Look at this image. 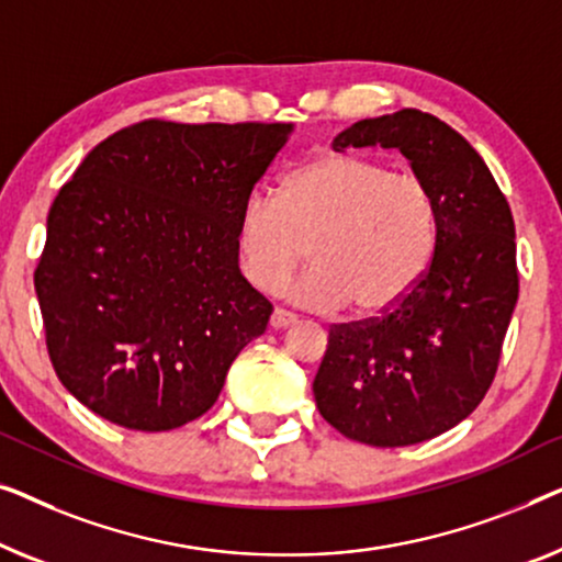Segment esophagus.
<instances>
[{
	"instance_id": "1",
	"label": "esophagus",
	"mask_w": 562,
	"mask_h": 562,
	"mask_svg": "<svg viewBox=\"0 0 562 562\" xmlns=\"http://www.w3.org/2000/svg\"><path fill=\"white\" fill-rule=\"evenodd\" d=\"M295 321H297L295 315L288 313V311H280V307H274L272 315H270V326H272L274 330L288 328V326H292V323H295Z\"/></svg>"
}]
</instances>
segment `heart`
Here are the masks:
<instances>
[{
  "instance_id": "heart-1",
  "label": "heart",
  "mask_w": 562,
  "mask_h": 562,
  "mask_svg": "<svg viewBox=\"0 0 562 562\" xmlns=\"http://www.w3.org/2000/svg\"><path fill=\"white\" fill-rule=\"evenodd\" d=\"M239 270L259 292L290 288L297 305L361 318L397 307L428 272L438 247V203L425 180L376 157L323 155L288 172L278 199L251 193L234 226Z\"/></svg>"
}]
</instances>
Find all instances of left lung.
<instances>
[{"instance_id":"8db88e82","label":"left lung","mask_w":562,"mask_h":562,"mask_svg":"<svg viewBox=\"0 0 562 562\" xmlns=\"http://www.w3.org/2000/svg\"><path fill=\"white\" fill-rule=\"evenodd\" d=\"M400 149L436 195L438 247L420 284L382 318L341 323L313 382L323 420L376 448L456 428L494 382L519 295L515 218L481 155L420 109L361 120L334 139Z\"/></svg>"}]
</instances>
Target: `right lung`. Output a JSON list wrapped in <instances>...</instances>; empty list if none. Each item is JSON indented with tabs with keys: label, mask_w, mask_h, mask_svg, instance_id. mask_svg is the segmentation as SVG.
<instances>
[{
	"label": "right lung",
	"mask_w": 562,
	"mask_h": 562,
	"mask_svg": "<svg viewBox=\"0 0 562 562\" xmlns=\"http://www.w3.org/2000/svg\"><path fill=\"white\" fill-rule=\"evenodd\" d=\"M290 132L147 120L99 142L55 195L35 292L55 374L91 413L160 432L218 400L272 315L234 226Z\"/></svg>",
	"instance_id": "add662e5"
}]
</instances>
